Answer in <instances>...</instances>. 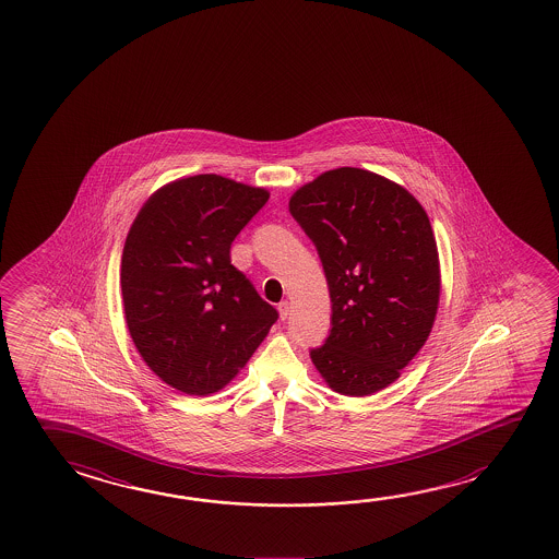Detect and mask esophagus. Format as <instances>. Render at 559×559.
Returning a JSON list of instances; mask_svg holds the SVG:
<instances>
[{"instance_id": "obj_1", "label": "esophagus", "mask_w": 559, "mask_h": 559, "mask_svg": "<svg viewBox=\"0 0 559 559\" xmlns=\"http://www.w3.org/2000/svg\"><path fill=\"white\" fill-rule=\"evenodd\" d=\"M278 313H281V320H286L290 316V304L284 302L278 304Z\"/></svg>"}]
</instances>
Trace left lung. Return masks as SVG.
Listing matches in <instances>:
<instances>
[{
  "mask_svg": "<svg viewBox=\"0 0 559 559\" xmlns=\"http://www.w3.org/2000/svg\"><path fill=\"white\" fill-rule=\"evenodd\" d=\"M332 298V330L310 352L333 391L367 396L401 377L440 302L430 219L408 190L362 168L328 170L290 198Z\"/></svg>",
  "mask_w": 559,
  "mask_h": 559,
  "instance_id": "obj_1",
  "label": "left lung"
}]
</instances>
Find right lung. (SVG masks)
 Segmentation results:
<instances>
[{"instance_id":"right-lung-1","label":"right lung","mask_w":559,"mask_h":559,"mask_svg":"<svg viewBox=\"0 0 559 559\" xmlns=\"http://www.w3.org/2000/svg\"><path fill=\"white\" fill-rule=\"evenodd\" d=\"M266 200L265 188L217 175L180 178L148 198L129 229L126 322L143 361L177 391L224 389L278 320L229 257Z\"/></svg>"}]
</instances>
